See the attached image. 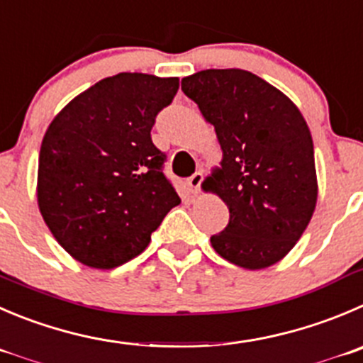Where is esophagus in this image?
<instances>
[{
  "label": "esophagus",
  "mask_w": 363,
  "mask_h": 363,
  "mask_svg": "<svg viewBox=\"0 0 363 363\" xmlns=\"http://www.w3.org/2000/svg\"><path fill=\"white\" fill-rule=\"evenodd\" d=\"M201 182H203V174H201V172H194V174H192L191 178L187 179V184H189V187H191L192 194H198V192H199V185H201Z\"/></svg>",
  "instance_id": "1"
}]
</instances>
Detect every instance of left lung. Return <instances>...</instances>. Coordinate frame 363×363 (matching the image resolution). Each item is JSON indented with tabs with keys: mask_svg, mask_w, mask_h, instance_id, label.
<instances>
[{
	"mask_svg": "<svg viewBox=\"0 0 363 363\" xmlns=\"http://www.w3.org/2000/svg\"><path fill=\"white\" fill-rule=\"evenodd\" d=\"M182 91L216 128L219 167L201 184L230 208L210 239L217 255L258 271L281 260L301 239L317 203L312 133L289 96L244 69H205Z\"/></svg>",
	"mask_w": 363,
	"mask_h": 363,
	"instance_id": "1",
	"label": "left lung"
}]
</instances>
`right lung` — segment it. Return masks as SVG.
<instances>
[{"instance_id":"1","label":"right lung","mask_w":363,"mask_h":363,"mask_svg":"<svg viewBox=\"0 0 363 363\" xmlns=\"http://www.w3.org/2000/svg\"><path fill=\"white\" fill-rule=\"evenodd\" d=\"M178 78L119 72L89 87L44 133L37 203L57 242L87 267L113 269L143 253L179 198L151 140Z\"/></svg>"}]
</instances>
